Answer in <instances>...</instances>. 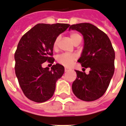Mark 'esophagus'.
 <instances>
[{
	"mask_svg": "<svg viewBox=\"0 0 126 126\" xmlns=\"http://www.w3.org/2000/svg\"><path fill=\"white\" fill-rule=\"evenodd\" d=\"M70 70L68 69V68H66V67H65V72H68V71H69Z\"/></svg>",
	"mask_w": 126,
	"mask_h": 126,
	"instance_id": "esophagus-1",
	"label": "esophagus"
}]
</instances>
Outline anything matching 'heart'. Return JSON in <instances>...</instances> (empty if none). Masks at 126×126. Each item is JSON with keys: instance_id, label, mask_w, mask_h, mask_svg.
I'll use <instances>...</instances> for the list:
<instances>
[{"instance_id": "b5f03b06", "label": "heart", "mask_w": 126, "mask_h": 126, "mask_svg": "<svg viewBox=\"0 0 126 126\" xmlns=\"http://www.w3.org/2000/svg\"><path fill=\"white\" fill-rule=\"evenodd\" d=\"M70 37L71 38L73 43H75L79 39H81V36L79 33L76 32H72L70 34ZM60 40V37L58 36L56 38L54 42L53 43V48L56 49L58 47V43ZM77 59V56L75 54H68V53H63L59 55L57 57V61L59 63L65 66H70L72 65L73 62Z\"/></svg>"}]
</instances>
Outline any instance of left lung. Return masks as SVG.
<instances>
[{
  "label": "left lung",
  "mask_w": 126,
  "mask_h": 126,
  "mask_svg": "<svg viewBox=\"0 0 126 126\" xmlns=\"http://www.w3.org/2000/svg\"><path fill=\"white\" fill-rule=\"evenodd\" d=\"M69 29L83 34L84 48L78 62L84 68H90L88 74L76 70L73 93L82 101H95L104 95L113 76L115 50L107 34L93 24H74Z\"/></svg>",
  "instance_id": "1"
}]
</instances>
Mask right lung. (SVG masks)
<instances>
[{
	"label": "right lung",
	"mask_w": 126,
	"mask_h": 126,
	"mask_svg": "<svg viewBox=\"0 0 126 126\" xmlns=\"http://www.w3.org/2000/svg\"><path fill=\"white\" fill-rule=\"evenodd\" d=\"M67 24H38L22 36L15 53V74L25 97L36 102L50 99L57 80L63 76L64 66L58 63L51 69L42 68L45 61L52 63L53 43Z\"/></svg>",
	"instance_id": "add662e5"
}]
</instances>
